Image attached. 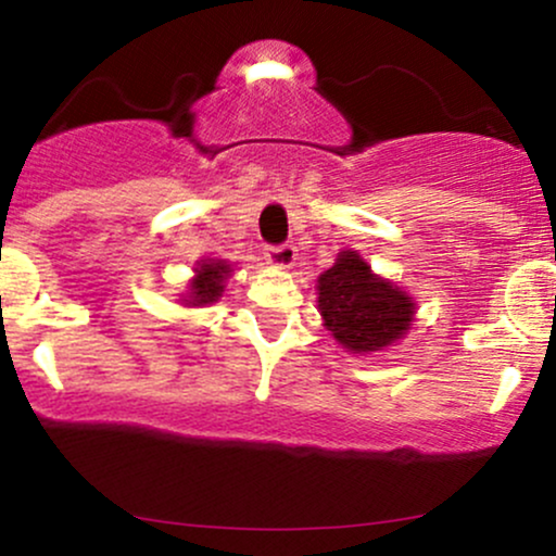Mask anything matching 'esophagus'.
<instances>
[{"label":"esophagus","instance_id":"34e87169","mask_svg":"<svg viewBox=\"0 0 556 556\" xmlns=\"http://www.w3.org/2000/svg\"><path fill=\"white\" fill-rule=\"evenodd\" d=\"M265 260L273 267H291L296 263V247L293 244H278V247H267Z\"/></svg>","mask_w":556,"mask_h":556}]
</instances>
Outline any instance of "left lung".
I'll return each mask as SVG.
<instances>
[{"mask_svg": "<svg viewBox=\"0 0 556 556\" xmlns=\"http://www.w3.org/2000/svg\"><path fill=\"white\" fill-rule=\"evenodd\" d=\"M319 314L334 340L351 353H376L407 334L415 301L379 276L358 252H340L317 280Z\"/></svg>", "mask_w": 556, "mask_h": 556, "instance_id": "8db88e82", "label": "left lung"}]
</instances>
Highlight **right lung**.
<instances>
[{
    "instance_id": "1",
    "label": "right lung",
    "mask_w": 556,
    "mask_h": 556,
    "mask_svg": "<svg viewBox=\"0 0 556 556\" xmlns=\"http://www.w3.org/2000/svg\"><path fill=\"white\" fill-rule=\"evenodd\" d=\"M231 273V267L224 260H203L195 267V278L190 280V296L185 299V304L190 306H205L218 301L224 293V280Z\"/></svg>"
}]
</instances>
